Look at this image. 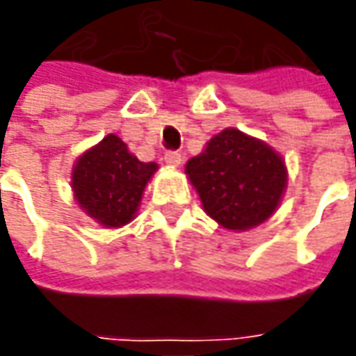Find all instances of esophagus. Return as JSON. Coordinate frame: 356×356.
<instances>
[{
  "label": "esophagus",
  "instance_id": "obj_1",
  "mask_svg": "<svg viewBox=\"0 0 356 356\" xmlns=\"http://www.w3.org/2000/svg\"><path fill=\"white\" fill-rule=\"evenodd\" d=\"M163 161H165L168 165H171V168H179V165H181V161H183V156H181L179 152H165Z\"/></svg>",
  "mask_w": 356,
  "mask_h": 356
}]
</instances>
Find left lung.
I'll use <instances>...</instances> for the list:
<instances>
[{"label": "left lung", "mask_w": 356, "mask_h": 356, "mask_svg": "<svg viewBox=\"0 0 356 356\" xmlns=\"http://www.w3.org/2000/svg\"><path fill=\"white\" fill-rule=\"evenodd\" d=\"M185 173L204 212L234 232L270 218L286 188L284 159L265 142L236 128L210 138L202 154L188 159Z\"/></svg>", "instance_id": "obj_1"}]
</instances>
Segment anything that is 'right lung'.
I'll use <instances>...</instances> for the list:
<instances>
[{"label": "right lung", "mask_w": 356, "mask_h": 356, "mask_svg": "<svg viewBox=\"0 0 356 356\" xmlns=\"http://www.w3.org/2000/svg\"><path fill=\"white\" fill-rule=\"evenodd\" d=\"M156 169L154 161L144 163L132 156L117 134H108L77 158L72 171L74 197L101 226L120 228L134 220Z\"/></svg>", "instance_id": "1"}]
</instances>
